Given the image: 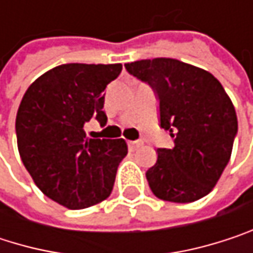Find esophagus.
Here are the masks:
<instances>
[{"mask_svg": "<svg viewBox=\"0 0 253 253\" xmlns=\"http://www.w3.org/2000/svg\"><path fill=\"white\" fill-rule=\"evenodd\" d=\"M142 143H143L142 140H130L127 145H128V148H130L131 151H134V149H137L139 146H142Z\"/></svg>", "mask_w": 253, "mask_h": 253, "instance_id": "obj_1", "label": "esophagus"}]
</instances>
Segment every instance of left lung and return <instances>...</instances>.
Listing matches in <instances>:
<instances>
[{
  "mask_svg": "<svg viewBox=\"0 0 253 253\" xmlns=\"http://www.w3.org/2000/svg\"><path fill=\"white\" fill-rule=\"evenodd\" d=\"M125 67L155 90L160 126L174 137L171 149H157V163L146 171L152 193L177 204L204 198L223 174L237 134V116L224 87L210 72L174 58Z\"/></svg>",
  "mask_w": 253,
  "mask_h": 253,
  "instance_id": "left-lung-1",
  "label": "left lung"
}]
</instances>
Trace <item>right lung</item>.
<instances>
[{
    "mask_svg": "<svg viewBox=\"0 0 253 253\" xmlns=\"http://www.w3.org/2000/svg\"><path fill=\"white\" fill-rule=\"evenodd\" d=\"M122 64H61L26 90L16 117L17 148L35 184L69 210H83L111 195L125 139H89L84 123L107 125L104 89Z\"/></svg>",
    "mask_w": 253,
    "mask_h": 253,
    "instance_id": "1",
    "label": "right lung"
}]
</instances>
